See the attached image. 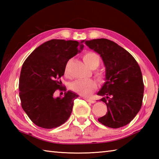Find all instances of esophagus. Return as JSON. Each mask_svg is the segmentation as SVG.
Returning <instances> with one entry per match:
<instances>
[{"mask_svg": "<svg viewBox=\"0 0 159 159\" xmlns=\"http://www.w3.org/2000/svg\"><path fill=\"white\" fill-rule=\"evenodd\" d=\"M85 100H86L88 102H90V103H95V101L94 100V99H90V98H84Z\"/></svg>", "mask_w": 159, "mask_h": 159, "instance_id": "esophagus-1", "label": "esophagus"}]
</instances>
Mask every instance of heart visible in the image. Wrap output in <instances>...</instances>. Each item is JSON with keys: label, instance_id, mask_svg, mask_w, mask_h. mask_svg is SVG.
Here are the masks:
<instances>
[{"label": "heart", "instance_id": "heart-1", "mask_svg": "<svg viewBox=\"0 0 159 159\" xmlns=\"http://www.w3.org/2000/svg\"><path fill=\"white\" fill-rule=\"evenodd\" d=\"M83 60L87 66L91 69H95L99 65L100 58L98 54L94 52H88L83 55ZM69 61L66 64L64 69V74L69 76ZM95 76L98 79L102 80L103 79V74L101 72L98 71L95 73ZM71 90L75 93L79 94L83 96L90 95L93 91L97 88V83L93 80H76L71 83Z\"/></svg>", "mask_w": 159, "mask_h": 159}]
</instances>
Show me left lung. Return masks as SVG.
Returning <instances> with one entry per match:
<instances>
[{"instance_id":"obj_1","label":"left lung","mask_w":159,"mask_h":159,"mask_svg":"<svg viewBox=\"0 0 159 159\" xmlns=\"http://www.w3.org/2000/svg\"><path fill=\"white\" fill-rule=\"evenodd\" d=\"M85 44L98 52L105 66V83L98 95L106 104L107 112L98 118L111 128L128 124L141 109L144 94L142 71L134 58L124 48L106 39L86 41Z\"/></svg>"}]
</instances>
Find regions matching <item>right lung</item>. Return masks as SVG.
I'll return each instance as SVG.
<instances>
[{"label": "right lung", "instance_id": "right-lung-1", "mask_svg": "<svg viewBox=\"0 0 159 159\" xmlns=\"http://www.w3.org/2000/svg\"><path fill=\"white\" fill-rule=\"evenodd\" d=\"M83 41L50 40L36 48L24 62L19 84L21 107L39 127H59L71 115L79 95L69 90L62 98H55L54 93L57 89L66 91L60 79L67 61L83 50Z\"/></svg>", "mask_w": 159, "mask_h": 159}]
</instances>
